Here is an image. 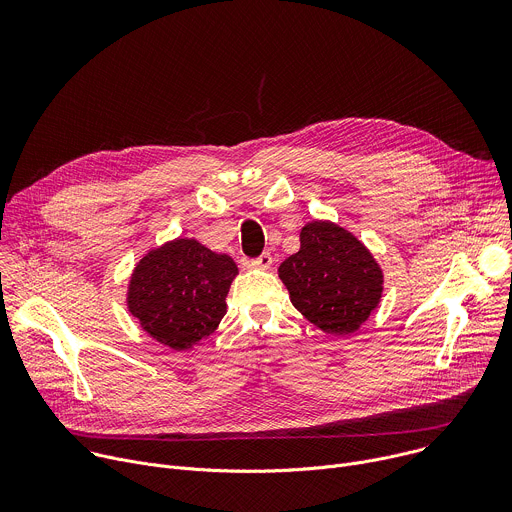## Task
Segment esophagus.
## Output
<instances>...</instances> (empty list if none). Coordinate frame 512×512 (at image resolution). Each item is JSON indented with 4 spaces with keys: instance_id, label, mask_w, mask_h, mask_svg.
<instances>
[{
    "instance_id": "34e87169",
    "label": "esophagus",
    "mask_w": 512,
    "mask_h": 512,
    "mask_svg": "<svg viewBox=\"0 0 512 512\" xmlns=\"http://www.w3.org/2000/svg\"><path fill=\"white\" fill-rule=\"evenodd\" d=\"M251 265H253L255 269H271V265H273V257H271L269 253H263V255H259L257 259H253V261H251Z\"/></svg>"
}]
</instances>
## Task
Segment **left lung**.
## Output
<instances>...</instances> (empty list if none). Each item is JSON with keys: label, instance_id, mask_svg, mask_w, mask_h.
<instances>
[{"label": "left lung", "instance_id": "left-lung-1", "mask_svg": "<svg viewBox=\"0 0 512 512\" xmlns=\"http://www.w3.org/2000/svg\"><path fill=\"white\" fill-rule=\"evenodd\" d=\"M306 320L334 336L354 334L379 308L383 269L350 231L330 221L302 227L300 251L277 269Z\"/></svg>", "mask_w": 512, "mask_h": 512}]
</instances>
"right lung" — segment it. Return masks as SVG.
Returning a JSON list of instances; mask_svg holds the SVG:
<instances>
[{
    "instance_id": "1",
    "label": "right lung",
    "mask_w": 512,
    "mask_h": 512,
    "mask_svg": "<svg viewBox=\"0 0 512 512\" xmlns=\"http://www.w3.org/2000/svg\"><path fill=\"white\" fill-rule=\"evenodd\" d=\"M237 263L196 239H174L150 249L133 267L127 310L156 342L192 350L227 314Z\"/></svg>"
}]
</instances>
